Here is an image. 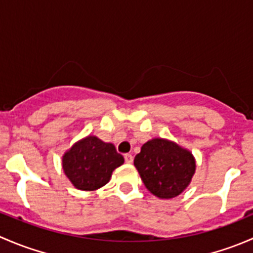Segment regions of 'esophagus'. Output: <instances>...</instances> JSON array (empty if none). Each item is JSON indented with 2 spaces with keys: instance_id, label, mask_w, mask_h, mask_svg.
Wrapping results in <instances>:
<instances>
[{
  "instance_id": "1",
  "label": "esophagus",
  "mask_w": 253,
  "mask_h": 253,
  "mask_svg": "<svg viewBox=\"0 0 253 253\" xmlns=\"http://www.w3.org/2000/svg\"><path fill=\"white\" fill-rule=\"evenodd\" d=\"M125 162H126L127 164H132V162H133V157H132L131 154H125Z\"/></svg>"
}]
</instances>
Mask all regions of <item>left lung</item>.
Here are the masks:
<instances>
[{"mask_svg": "<svg viewBox=\"0 0 253 253\" xmlns=\"http://www.w3.org/2000/svg\"><path fill=\"white\" fill-rule=\"evenodd\" d=\"M134 167L150 193L170 200L182 193L196 171L192 153L169 139L154 138L142 145Z\"/></svg>", "mask_w": 253, "mask_h": 253, "instance_id": "obj_1", "label": "left lung"}]
</instances>
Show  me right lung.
Here are the masks:
<instances>
[{"mask_svg":"<svg viewBox=\"0 0 253 253\" xmlns=\"http://www.w3.org/2000/svg\"><path fill=\"white\" fill-rule=\"evenodd\" d=\"M124 162V157L116 152L112 143L88 136L63 154L62 168L76 188L95 191L110 181L112 171Z\"/></svg>","mask_w":253,"mask_h":253,"instance_id":"obj_1","label":"right lung"}]
</instances>
